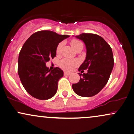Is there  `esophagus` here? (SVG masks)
Wrapping results in <instances>:
<instances>
[{"mask_svg": "<svg viewBox=\"0 0 134 134\" xmlns=\"http://www.w3.org/2000/svg\"><path fill=\"white\" fill-rule=\"evenodd\" d=\"M64 75H65V76H69V75H70V74H69V73H67V72H64Z\"/></svg>", "mask_w": 134, "mask_h": 134, "instance_id": "1", "label": "esophagus"}]
</instances>
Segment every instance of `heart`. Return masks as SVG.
Instances as JSON below:
<instances>
[{"instance_id":"1","label":"heart","mask_w":134,"mask_h":134,"mask_svg":"<svg viewBox=\"0 0 134 134\" xmlns=\"http://www.w3.org/2000/svg\"><path fill=\"white\" fill-rule=\"evenodd\" d=\"M70 43H71V46H72V47H73L75 50H76L79 46H83L82 43L81 42L76 39L72 40V41L70 42ZM62 46L63 42H60L59 43V45H58L57 47V49H56V52H57V54H59V53L60 52ZM78 64L79 61L77 60H72V59H64L59 62V65L60 66V68L62 69L63 70L67 72H70L72 71L76 66L78 65Z\"/></svg>"}]
</instances>
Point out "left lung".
<instances>
[{
    "instance_id": "8db88e82",
    "label": "left lung",
    "mask_w": 134,
    "mask_h": 134,
    "mask_svg": "<svg viewBox=\"0 0 134 134\" xmlns=\"http://www.w3.org/2000/svg\"><path fill=\"white\" fill-rule=\"evenodd\" d=\"M75 37L84 42L87 50L86 57L79 71L88 70L87 74L78 73L80 80L72 84V88L78 96L90 97L97 94L107 84L114 65L113 53L99 35L83 33Z\"/></svg>"
}]
</instances>
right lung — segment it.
Instances as JSON below:
<instances>
[{"instance_id": "add662e5", "label": "right lung", "mask_w": 134, "mask_h": 134, "mask_svg": "<svg viewBox=\"0 0 134 134\" xmlns=\"http://www.w3.org/2000/svg\"><path fill=\"white\" fill-rule=\"evenodd\" d=\"M69 37L41 30L33 34L24 43L19 55L18 74L25 91L33 97L47 100L55 95L58 81L64 76V72L59 67L49 70L46 62L55 57L59 43Z\"/></svg>"}]
</instances>
